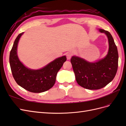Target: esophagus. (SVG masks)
Wrapping results in <instances>:
<instances>
[{
	"label": "esophagus",
	"mask_w": 126,
	"mask_h": 126,
	"mask_svg": "<svg viewBox=\"0 0 126 126\" xmlns=\"http://www.w3.org/2000/svg\"><path fill=\"white\" fill-rule=\"evenodd\" d=\"M66 57H67V59L68 60H69L71 57V54H70L69 52H68L66 54Z\"/></svg>",
	"instance_id": "obj_1"
}]
</instances>
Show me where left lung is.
<instances>
[{
    "label": "left lung",
    "instance_id": "8db88e82",
    "mask_svg": "<svg viewBox=\"0 0 126 126\" xmlns=\"http://www.w3.org/2000/svg\"><path fill=\"white\" fill-rule=\"evenodd\" d=\"M108 37L109 50L104 58L96 63H89L78 57L72 56L70 62L78 84L87 89L104 88L115 77L118 66V52L110 33L100 29Z\"/></svg>",
    "mask_w": 126,
    "mask_h": 126
}]
</instances>
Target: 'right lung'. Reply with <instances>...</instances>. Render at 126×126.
Returning a JSON list of instances; mask_svg holds the SVG:
<instances>
[{"mask_svg":"<svg viewBox=\"0 0 126 126\" xmlns=\"http://www.w3.org/2000/svg\"><path fill=\"white\" fill-rule=\"evenodd\" d=\"M23 33L17 37L10 52L9 63L13 77L18 85L30 92H44L54 86L57 72L66 61V57L57 58L39 70L27 68L19 60L17 52L18 41Z\"/></svg>","mask_w":126,"mask_h":126,"instance_id":"obj_1","label":"right lung"}]
</instances>
